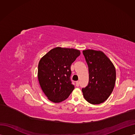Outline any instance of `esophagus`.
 Here are the masks:
<instances>
[{"instance_id": "1", "label": "esophagus", "mask_w": 135, "mask_h": 135, "mask_svg": "<svg viewBox=\"0 0 135 135\" xmlns=\"http://www.w3.org/2000/svg\"><path fill=\"white\" fill-rule=\"evenodd\" d=\"M76 85L77 87H78L79 85V81H77L76 82Z\"/></svg>"}]
</instances>
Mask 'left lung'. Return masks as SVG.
<instances>
[{"mask_svg":"<svg viewBox=\"0 0 135 135\" xmlns=\"http://www.w3.org/2000/svg\"><path fill=\"white\" fill-rule=\"evenodd\" d=\"M83 54L89 71L88 84L81 89L83 96L91 104H101L108 99L115 86V66L101 51L86 50Z\"/></svg>","mask_w":135,"mask_h":135,"instance_id":"1","label":"left lung"}]
</instances>
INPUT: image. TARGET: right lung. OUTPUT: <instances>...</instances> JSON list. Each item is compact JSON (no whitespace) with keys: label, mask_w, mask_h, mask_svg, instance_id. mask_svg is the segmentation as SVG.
<instances>
[{"label":"right lung","mask_w":135,"mask_h":135,"mask_svg":"<svg viewBox=\"0 0 135 135\" xmlns=\"http://www.w3.org/2000/svg\"><path fill=\"white\" fill-rule=\"evenodd\" d=\"M80 54L79 50L57 47L43 56L38 64V78L43 92L55 103L68 99L74 85L70 79V66Z\"/></svg>","instance_id":"obj_1"}]
</instances>
